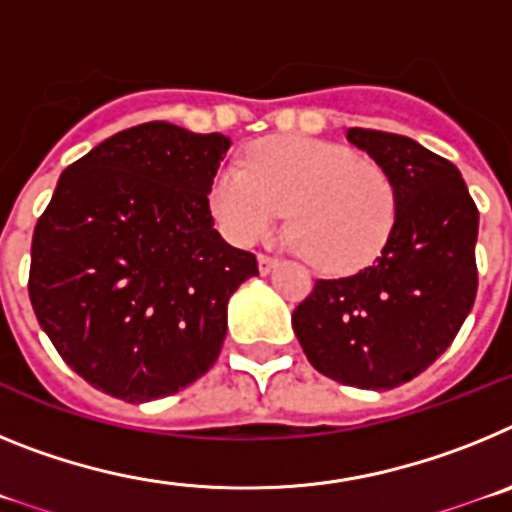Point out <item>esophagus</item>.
<instances>
[{"label":"esophagus","mask_w":512,"mask_h":512,"mask_svg":"<svg viewBox=\"0 0 512 512\" xmlns=\"http://www.w3.org/2000/svg\"><path fill=\"white\" fill-rule=\"evenodd\" d=\"M277 264H279V261L274 259V256H269V253H259V271H261V274H269V271L274 269Z\"/></svg>","instance_id":"obj_1"}]
</instances>
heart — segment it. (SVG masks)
I'll return each instance as SVG.
<instances>
[{
	"label": "heart",
	"mask_w": 512,
	"mask_h": 512,
	"mask_svg": "<svg viewBox=\"0 0 512 512\" xmlns=\"http://www.w3.org/2000/svg\"><path fill=\"white\" fill-rule=\"evenodd\" d=\"M210 207L241 246L269 235L287 210L297 251L320 271L351 274L382 253L395 225L397 189L384 166L346 146L277 135L248 148L246 169L217 171Z\"/></svg>",
	"instance_id": "1"
}]
</instances>
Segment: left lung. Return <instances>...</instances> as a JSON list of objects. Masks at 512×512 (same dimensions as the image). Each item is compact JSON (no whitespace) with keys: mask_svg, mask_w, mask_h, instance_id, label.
<instances>
[{"mask_svg":"<svg viewBox=\"0 0 512 512\" xmlns=\"http://www.w3.org/2000/svg\"><path fill=\"white\" fill-rule=\"evenodd\" d=\"M348 140L392 176L395 225L374 264L318 279L292 328L320 374L395 390L451 346L472 310L479 212L459 169L413 138L351 128Z\"/></svg>","mask_w":512,"mask_h":512,"instance_id":"1","label":"left lung"}]
</instances>
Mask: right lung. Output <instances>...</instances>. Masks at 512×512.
<instances>
[{
  "label": "right lung",
  "instance_id": "obj_1",
  "mask_svg": "<svg viewBox=\"0 0 512 512\" xmlns=\"http://www.w3.org/2000/svg\"><path fill=\"white\" fill-rule=\"evenodd\" d=\"M230 138L143 122L58 179L30 246L27 292L61 359L125 402L174 395L215 364L228 300L256 256L212 225Z\"/></svg>",
  "mask_w": 512,
  "mask_h": 512
}]
</instances>
